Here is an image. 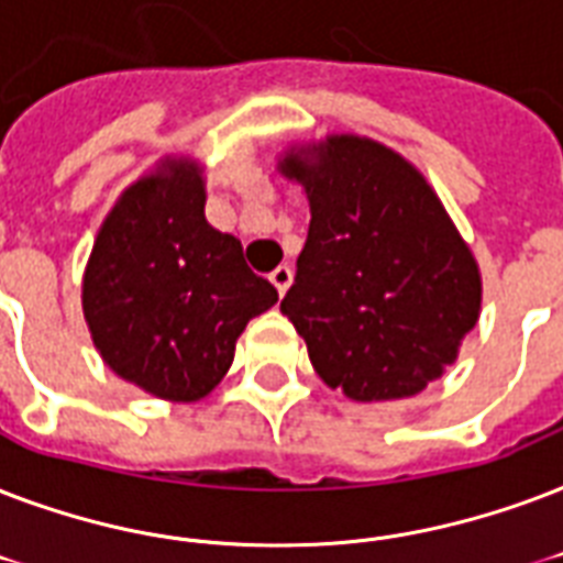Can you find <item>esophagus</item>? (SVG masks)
I'll list each match as a JSON object with an SVG mask.
<instances>
[{
    "label": "esophagus",
    "mask_w": 563,
    "mask_h": 563,
    "mask_svg": "<svg viewBox=\"0 0 563 563\" xmlns=\"http://www.w3.org/2000/svg\"><path fill=\"white\" fill-rule=\"evenodd\" d=\"M269 282L276 285L278 294L285 296L287 287H290V282H294V269L287 267V264H278V267L273 269V273H269Z\"/></svg>",
    "instance_id": "obj_1"
}]
</instances>
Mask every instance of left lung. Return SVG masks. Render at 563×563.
Instances as JSON below:
<instances>
[{
	"label": "left lung",
	"instance_id": "1",
	"mask_svg": "<svg viewBox=\"0 0 563 563\" xmlns=\"http://www.w3.org/2000/svg\"><path fill=\"white\" fill-rule=\"evenodd\" d=\"M311 225L282 313L317 376L355 402L420 394L455 364L482 311V276L446 208L385 143L329 134L290 146Z\"/></svg>",
	"mask_w": 563,
	"mask_h": 563
}]
</instances>
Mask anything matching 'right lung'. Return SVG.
I'll use <instances>...</instances> for the list:
<instances>
[{
    "label": "right lung",
    "mask_w": 563,
    "mask_h": 563,
    "mask_svg": "<svg viewBox=\"0 0 563 563\" xmlns=\"http://www.w3.org/2000/svg\"><path fill=\"white\" fill-rule=\"evenodd\" d=\"M278 302L243 246L205 220L202 167L161 161L125 187L96 234L81 282L87 329L117 376L167 402L220 385L252 317Z\"/></svg>",
    "instance_id": "add662e5"
}]
</instances>
